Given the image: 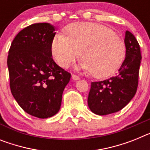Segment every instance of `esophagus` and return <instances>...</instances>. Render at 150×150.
Returning <instances> with one entry per match:
<instances>
[{
	"label": "esophagus",
	"mask_w": 150,
	"mask_h": 150,
	"mask_svg": "<svg viewBox=\"0 0 150 150\" xmlns=\"http://www.w3.org/2000/svg\"><path fill=\"white\" fill-rule=\"evenodd\" d=\"M72 80H80V76H76L75 74H73L72 75Z\"/></svg>",
	"instance_id": "esophagus-1"
}]
</instances>
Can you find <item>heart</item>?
I'll return each mask as SVG.
<instances>
[{"label":"heart","instance_id":"obj_1","mask_svg":"<svg viewBox=\"0 0 150 150\" xmlns=\"http://www.w3.org/2000/svg\"><path fill=\"white\" fill-rule=\"evenodd\" d=\"M64 34L54 37L51 46L52 57L62 68H69L80 53V70L95 78H106L118 70L126 55L124 42L102 24L74 23L65 28Z\"/></svg>","mask_w":150,"mask_h":150}]
</instances>
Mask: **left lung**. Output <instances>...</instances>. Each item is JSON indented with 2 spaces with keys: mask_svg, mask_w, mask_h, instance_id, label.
<instances>
[{
  "mask_svg": "<svg viewBox=\"0 0 150 150\" xmlns=\"http://www.w3.org/2000/svg\"><path fill=\"white\" fill-rule=\"evenodd\" d=\"M126 57L115 76L103 81L93 82L88 105L93 113L105 115L115 113L128 104L136 94L142 58L137 40L129 31L125 33Z\"/></svg>",
  "mask_w": 150,
  "mask_h": 150,
  "instance_id": "left-lung-1",
  "label": "left lung"
}]
</instances>
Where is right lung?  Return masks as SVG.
<instances>
[{
  "label": "right lung",
  "instance_id": "right-lung-1",
  "mask_svg": "<svg viewBox=\"0 0 150 150\" xmlns=\"http://www.w3.org/2000/svg\"><path fill=\"white\" fill-rule=\"evenodd\" d=\"M54 30L47 23L24 28L13 40L7 57L13 96L26 113L38 118L58 112L71 76L52 57Z\"/></svg>",
  "mask_w": 150,
  "mask_h": 150
}]
</instances>
